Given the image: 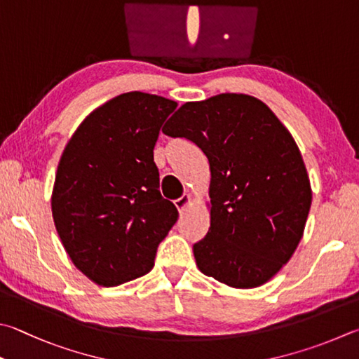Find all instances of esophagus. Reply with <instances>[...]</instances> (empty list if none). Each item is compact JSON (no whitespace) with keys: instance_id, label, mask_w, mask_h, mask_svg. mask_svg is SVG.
Segmentation results:
<instances>
[{"instance_id":"1","label":"esophagus","mask_w":359,"mask_h":359,"mask_svg":"<svg viewBox=\"0 0 359 359\" xmlns=\"http://www.w3.org/2000/svg\"><path fill=\"white\" fill-rule=\"evenodd\" d=\"M190 202H191V196H190V194H184V196H182V198L175 199L174 204H175V207H177V210L182 213L188 205H190Z\"/></svg>"}]
</instances>
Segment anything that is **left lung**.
Wrapping results in <instances>:
<instances>
[{
    "mask_svg": "<svg viewBox=\"0 0 359 359\" xmlns=\"http://www.w3.org/2000/svg\"><path fill=\"white\" fill-rule=\"evenodd\" d=\"M210 165V227L193 245L198 269L236 289L265 284L303 237L312 191L302 152L276 114L246 94L187 102L163 127Z\"/></svg>",
    "mask_w": 359,
    "mask_h": 359,
    "instance_id": "1",
    "label": "left lung"
}]
</instances>
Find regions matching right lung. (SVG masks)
<instances>
[{"mask_svg": "<svg viewBox=\"0 0 359 359\" xmlns=\"http://www.w3.org/2000/svg\"><path fill=\"white\" fill-rule=\"evenodd\" d=\"M177 102L126 93L95 108L57 165L51 213L64 250L90 281L114 287L152 270L179 212L158 190L154 147Z\"/></svg>", "mask_w": 359, "mask_h": 359, "instance_id": "right-lung-1", "label": "right lung"}]
</instances>
